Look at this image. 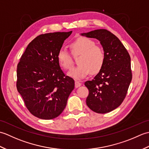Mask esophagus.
<instances>
[{"instance_id": "esophagus-1", "label": "esophagus", "mask_w": 149, "mask_h": 149, "mask_svg": "<svg viewBox=\"0 0 149 149\" xmlns=\"http://www.w3.org/2000/svg\"><path fill=\"white\" fill-rule=\"evenodd\" d=\"M81 86V83H79V81H75V88H78V87H79V86Z\"/></svg>"}]
</instances>
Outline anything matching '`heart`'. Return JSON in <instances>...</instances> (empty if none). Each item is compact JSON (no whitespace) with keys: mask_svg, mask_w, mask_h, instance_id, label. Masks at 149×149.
Wrapping results in <instances>:
<instances>
[{"mask_svg":"<svg viewBox=\"0 0 149 149\" xmlns=\"http://www.w3.org/2000/svg\"><path fill=\"white\" fill-rule=\"evenodd\" d=\"M70 48L73 54H81V56L78 60L79 65L67 73L68 77L75 80H81L90 72L95 74L102 68L104 62V52L102 48L95 45L92 40L86 37L78 38L70 44ZM58 60L63 68L68 70L72 66V56L65 49L59 50Z\"/></svg>","mask_w":149,"mask_h":149,"instance_id":"obj_1","label":"heart"}]
</instances>
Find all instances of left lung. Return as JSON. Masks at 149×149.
I'll return each instance as SVG.
<instances>
[{
	"instance_id": "left-lung-1",
	"label": "left lung",
	"mask_w": 149,
	"mask_h": 149,
	"mask_svg": "<svg viewBox=\"0 0 149 149\" xmlns=\"http://www.w3.org/2000/svg\"><path fill=\"white\" fill-rule=\"evenodd\" d=\"M81 35L99 40L104 52L102 68L93 80L84 83L89 90L86 104L95 113H109L122 104L127 94L132 80L130 56L118 38L106 29Z\"/></svg>"
}]
</instances>
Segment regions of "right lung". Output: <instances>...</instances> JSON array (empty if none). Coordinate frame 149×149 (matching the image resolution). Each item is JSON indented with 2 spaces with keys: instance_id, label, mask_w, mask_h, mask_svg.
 I'll return each mask as SVG.
<instances>
[{
  "instance_id": "1",
  "label": "right lung",
  "mask_w": 149,
  "mask_h": 149,
  "mask_svg": "<svg viewBox=\"0 0 149 149\" xmlns=\"http://www.w3.org/2000/svg\"><path fill=\"white\" fill-rule=\"evenodd\" d=\"M72 33L37 36L27 45L17 65V90L28 110L39 118L58 117L74 88V80L66 76L58 60V52Z\"/></svg>"
}]
</instances>
